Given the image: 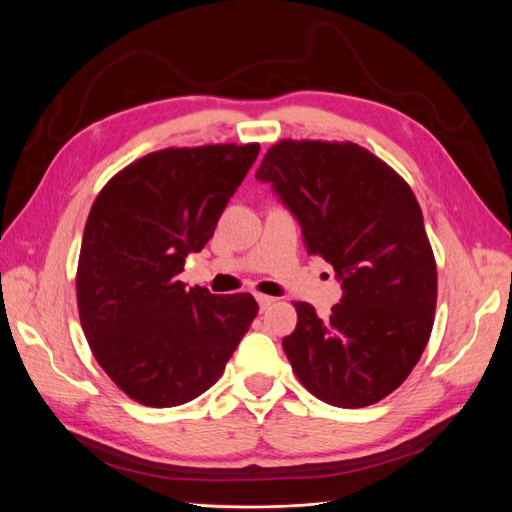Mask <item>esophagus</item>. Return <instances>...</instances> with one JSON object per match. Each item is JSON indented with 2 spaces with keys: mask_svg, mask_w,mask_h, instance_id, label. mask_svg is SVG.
Listing matches in <instances>:
<instances>
[{
  "mask_svg": "<svg viewBox=\"0 0 512 512\" xmlns=\"http://www.w3.org/2000/svg\"><path fill=\"white\" fill-rule=\"evenodd\" d=\"M256 301H258V305H260V312H265L267 307H271V305L275 303V299H273V297H267V294H256Z\"/></svg>",
  "mask_w": 512,
  "mask_h": 512,
  "instance_id": "obj_1",
  "label": "esophagus"
}]
</instances>
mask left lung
I'll use <instances>...</instances> for the list:
<instances>
[{
    "label": "left lung",
    "instance_id": "1",
    "mask_svg": "<svg viewBox=\"0 0 512 512\" xmlns=\"http://www.w3.org/2000/svg\"><path fill=\"white\" fill-rule=\"evenodd\" d=\"M256 179L301 224L307 254L331 262L344 297L327 318L297 301L284 352L305 389L337 408H365L404 382L429 342L436 258L410 185L354 143L280 141Z\"/></svg>",
    "mask_w": 512,
    "mask_h": 512
}]
</instances>
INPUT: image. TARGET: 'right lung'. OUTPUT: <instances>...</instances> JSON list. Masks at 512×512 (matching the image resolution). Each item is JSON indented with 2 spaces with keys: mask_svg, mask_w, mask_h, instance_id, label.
Wrapping results in <instances>:
<instances>
[{
  "mask_svg": "<svg viewBox=\"0 0 512 512\" xmlns=\"http://www.w3.org/2000/svg\"><path fill=\"white\" fill-rule=\"evenodd\" d=\"M260 151L168 147L108 181L83 232L76 303L96 361L130 399L173 408L203 395L258 314L250 292L179 282L185 256L213 237Z\"/></svg>",
  "mask_w": 512,
  "mask_h": 512,
  "instance_id": "right-lung-1",
  "label": "right lung"
}]
</instances>
